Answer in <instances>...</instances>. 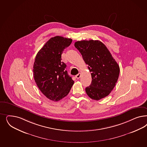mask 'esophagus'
Wrapping results in <instances>:
<instances>
[{"label": "esophagus", "instance_id": "34e87169", "mask_svg": "<svg viewBox=\"0 0 147 147\" xmlns=\"http://www.w3.org/2000/svg\"><path fill=\"white\" fill-rule=\"evenodd\" d=\"M81 73H79V74H77V75H76V76H75V77H76V78H77V79H79V78H80L81 77Z\"/></svg>", "mask_w": 147, "mask_h": 147}]
</instances>
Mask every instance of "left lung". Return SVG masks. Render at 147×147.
<instances>
[{
    "label": "left lung",
    "mask_w": 147,
    "mask_h": 147,
    "mask_svg": "<svg viewBox=\"0 0 147 147\" xmlns=\"http://www.w3.org/2000/svg\"><path fill=\"white\" fill-rule=\"evenodd\" d=\"M75 47L82 55L92 77L91 83L85 88L92 100L103 98L109 95L117 83L119 66L104 44L99 40H81Z\"/></svg>",
    "instance_id": "1"
}]
</instances>
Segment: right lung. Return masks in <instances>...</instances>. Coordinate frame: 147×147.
<instances>
[{
	"label": "right lung",
	"instance_id": "1",
	"mask_svg": "<svg viewBox=\"0 0 147 147\" xmlns=\"http://www.w3.org/2000/svg\"><path fill=\"white\" fill-rule=\"evenodd\" d=\"M70 38L56 36L50 38L38 51L33 67L34 80L47 98L58 101L69 93L74 81L61 62L64 50L72 42Z\"/></svg>",
	"mask_w": 147,
	"mask_h": 147
}]
</instances>
